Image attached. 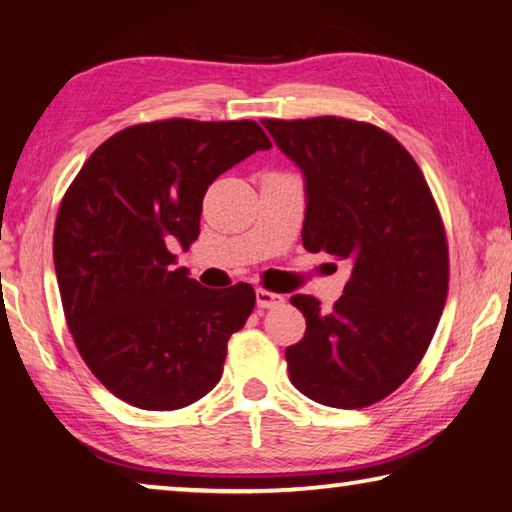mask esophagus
<instances>
[{
	"label": "esophagus",
	"mask_w": 512,
	"mask_h": 512,
	"mask_svg": "<svg viewBox=\"0 0 512 512\" xmlns=\"http://www.w3.org/2000/svg\"><path fill=\"white\" fill-rule=\"evenodd\" d=\"M257 307L259 309H273V307H280L284 302V296L280 293H273V291H266V289H257Z\"/></svg>",
	"instance_id": "esophagus-1"
}]
</instances>
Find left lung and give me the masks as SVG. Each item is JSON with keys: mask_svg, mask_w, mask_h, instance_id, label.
I'll return each instance as SVG.
<instances>
[{"mask_svg": "<svg viewBox=\"0 0 512 512\" xmlns=\"http://www.w3.org/2000/svg\"><path fill=\"white\" fill-rule=\"evenodd\" d=\"M305 176L302 246L350 266L332 311L291 298L307 320L287 348L291 384L334 409H363L418 368L449 287L447 237L411 153L381 128L343 117L264 119Z\"/></svg>", "mask_w": 512, "mask_h": 512, "instance_id": "obj_1", "label": "left lung"}]
</instances>
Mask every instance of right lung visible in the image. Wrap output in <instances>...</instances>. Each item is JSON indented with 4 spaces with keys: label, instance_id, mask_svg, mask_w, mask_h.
I'll list each match as a JSON object with an SVG mask.
<instances>
[{
    "label": "right lung",
    "instance_id": "add662e5",
    "mask_svg": "<svg viewBox=\"0 0 512 512\" xmlns=\"http://www.w3.org/2000/svg\"><path fill=\"white\" fill-rule=\"evenodd\" d=\"M271 149L257 121L162 119L108 137L63 196L54 266L67 327L92 375L144 411L194 404L219 384L250 284L205 289L176 268L223 171Z\"/></svg>",
    "mask_w": 512,
    "mask_h": 512
}]
</instances>
